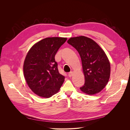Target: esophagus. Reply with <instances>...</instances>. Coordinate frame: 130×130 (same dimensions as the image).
<instances>
[{
  "label": "esophagus",
  "instance_id": "esophagus-1",
  "mask_svg": "<svg viewBox=\"0 0 130 130\" xmlns=\"http://www.w3.org/2000/svg\"><path fill=\"white\" fill-rule=\"evenodd\" d=\"M72 75H73V72H69V74H68V76H69V77H72Z\"/></svg>",
  "mask_w": 130,
  "mask_h": 130
}]
</instances>
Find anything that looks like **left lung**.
Masks as SVG:
<instances>
[{
  "label": "left lung",
  "instance_id": "8db88e82",
  "mask_svg": "<svg viewBox=\"0 0 130 130\" xmlns=\"http://www.w3.org/2000/svg\"><path fill=\"white\" fill-rule=\"evenodd\" d=\"M67 42L81 57L85 82L81 90L88 95L99 93L107 84L111 73L110 63L104 51L95 41L85 36L72 37Z\"/></svg>",
  "mask_w": 130,
  "mask_h": 130
}]
</instances>
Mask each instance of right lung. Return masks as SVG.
Here are the masks:
<instances>
[{"mask_svg": "<svg viewBox=\"0 0 130 130\" xmlns=\"http://www.w3.org/2000/svg\"><path fill=\"white\" fill-rule=\"evenodd\" d=\"M67 39H43L31 47L26 55L23 65L25 79L31 90L39 96H52L63 83L65 77L59 73L55 56Z\"/></svg>", "mask_w": 130, "mask_h": 130, "instance_id": "obj_1", "label": "right lung"}]
</instances>
